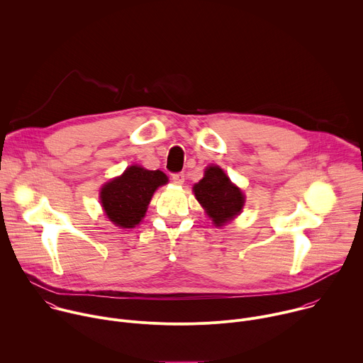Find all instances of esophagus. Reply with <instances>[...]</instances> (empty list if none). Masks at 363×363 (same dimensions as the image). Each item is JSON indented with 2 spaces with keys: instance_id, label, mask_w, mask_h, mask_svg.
Here are the masks:
<instances>
[{
  "instance_id": "1",
  "label": "esophagus",
  "mask_w": 363,
  "mask_h": 363,
  "mask_svg": "<svg viewBox=\"0 0 363 363\" xmlns=\"http://www.w3.org/2000/svg\"><path fill=\"white\" fill-rule=\"evenodd\" d=\"M185 181V174L184 172H177V174H172V182L177 184V185H182Z\"/></svg>"
}]
</instances>
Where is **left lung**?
Here are the masks:
<instances>
[{"instance_id": "obj_1", "label": "left lung", "mask_w": 363, "mask_h": 363, "mask_svg": "<svg viewBox=\"0 0 363 363\" xmlns=\"http://www.w3.org/2000/svg\"><path fill=\"white\" fill-rule=\"evenodd\" d=\"M194 194L216 226L235 218L244 206V194L219 167H208L203 178L194 185Z\"/></svg>"}]
</instances>
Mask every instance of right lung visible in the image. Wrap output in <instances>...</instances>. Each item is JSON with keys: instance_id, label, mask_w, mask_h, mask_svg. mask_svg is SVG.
I'll return each instance as SVG.
<instances>
[{"instance_id": "right-lung-1", "label": "right lung", "mask_w": 363, "mask_h": 363, "mask_svg": "<svg viewBox=\"0 0 363 363\" xmlns=\"http://www.w3.org/2000/svg\"><path fill=\"white\" fill-rule=\"evenodd\" d=\"M168 182L160 169L133 165L101 189V203L109 220L121 228H134L144 218L155 189Z\"/></svg>"}]
</instances>
